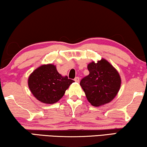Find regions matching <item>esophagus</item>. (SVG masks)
Masks as SVG:
<instances>
[{"label":"esophagus","instance_id":"1","mask_svg":"<svg viewBox=\"0 0 147 147\" xmlns=\"http://www.w3.org/2000/svg\"><path fill=\"white\" fill-rule=\"evenodd\" d=\"M74 81H75L76 82H79V81H80L79 77H76L75 78H74Z\"/></svg>","mask_w":147,"mask_h":147}]
</instances>
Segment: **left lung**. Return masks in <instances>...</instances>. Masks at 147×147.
Here are the masks:
<instances>
[{
  "label": "left lung",
  "instance_id": "1",
  "mask_svg": "<svg viewBox=\"0 0 147 147\" xmlns=\"http://www.w3.org/2000/svg\"><path fill=\"white\" fill-rule=\"evenodd\" d=\"M89 74L82 78L80 85L88 102L98 107L112 101L121 85V76L117 70L106 59H102L87 65Z\"/></svg>",
  "mask_w": 147,
  "mask_h": 147
}]
</instances>
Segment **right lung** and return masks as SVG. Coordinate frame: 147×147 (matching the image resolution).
<instances>
[{"mask_svg":"<svg viewBox=\"0 0 147 147\" xmlns=\"http://www.w3.org/2000/svg\"><path fill=\"white\" fill-rule=\"evenodd\" d=\"M74 81L62 76L53 64L42 65L30 74L28 85L35 98L45 104H54L64 96Z\"/></svg>","mask_w":147,"mask_h":147,"instance_id":"obj_1","label":"right lung"}]
</instances>
